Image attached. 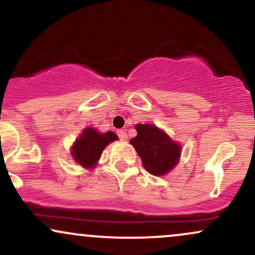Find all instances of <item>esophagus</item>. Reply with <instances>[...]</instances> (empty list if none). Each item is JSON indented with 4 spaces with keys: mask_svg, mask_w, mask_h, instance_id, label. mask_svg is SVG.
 Here are the masks:
<instances>
[{
    "mask_svg": "<svg viewBox=\"0 0 255 255\" xmlns=\"http://www.w3.org/2000/svg\"><path fill=\"white\" fill-rule=\"evenodd\" d=\"M118 135H119L120 139L122 140V141H125V140H127V139H128L127 133H126L125 130H118Z\"/></svg>",
    "mask_w": 255,
    "mask_h": 255,
    "instance_id": "obj_1",
    "label": "esophagus"
}]
</instances>
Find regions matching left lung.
Listing matches in <instances>:
<instances>
[{
  "label": "left lung",
  "instance_id": "obj_1",
  "mask_svg": "<svg viewBox=\"0 0 255 255\" xmlns=\"http://www.w3.org/2000/svg\"><path fill=\"white\" fill-rule=\"evenodd\" d=\"M137 135L130 140L144 168L154 176L168 174L181 156V146L153 125H136Z\"/></svg>",
  "mask_w": 255,
  "mask_h": 255
}]
</instances>
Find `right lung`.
Listing matches in <instances>:
<instances>
[{
	"label": "right lung",
	"instance_id": "obj_1",
	"mask_svg": "<svg viewBox=\"0 0 255 255\" xmlns=\"http://www.w3.org/2000/svg\"><path fill=\"white\" fill-rule=\"evenodd\" d=\"M118 140L114 131L99 133L95 128H85L72 146V156L78 164L87 169L97 165L105 146Z\"/></svg>",
	"mask_w": 255,
	"mask_h": 255
}]
</instances>
